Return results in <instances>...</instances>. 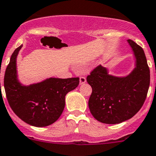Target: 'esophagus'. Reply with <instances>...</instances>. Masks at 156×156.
Segmentation results:
<instances>
[{
	"label": "esophagus",
	"mask_w": 156,
	"mask_h": 156,
	"mask_svg": "<svg viewBox=\"0 0 156 156\" xmlns=\"http://www.w3.org/2000/svg\"><path fill=\"white\" fill-rule=\"evenodd\" d=\"M80 84H83L86 82V78L84 77H80Z\"/></svg>",
	"instance_id": "obj_1"
}]
</instances>
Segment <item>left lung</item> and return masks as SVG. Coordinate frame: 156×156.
<instances>
[{"mask_svg":"<svg viewBox=\"0 0 156 156\" xmlns=\"http://www.w3.org/2000/svg\"><path fill=\"white\" fill-rule=\"evenodd\" d=\"M135 58V66L125 76L109 74L99 66L87 77L92 87L88 107L92 116L103 123L116 124L132 118L141 109L150 83V72L144 51L127 40Z\"/></svg>","mask_w":156,"mask_h":156,"instance_id":"1","label":"left lung"}]
</instances>
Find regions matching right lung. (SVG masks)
Wrapping results in <instances>:
<instances>
[{
	"instance_id": "obj_1",
	"label": "right lung",
	"mask_w": 156,
	"mask_h": 156,
	"mask_svg": "<svg viewBox=\"0 0 156 156\" xmlns=\"http://www.w3.org/2000/svg\"><path fill=\"white\" fill-rule=\"evenodd\" d=\"M23 45L10 57L4 75V89L10 107L23 121L36 127L47 126L61 116L66 96L79 84V78H49L25 85L18 79L16 58Z\"/></svg>"
}]
</instances>
